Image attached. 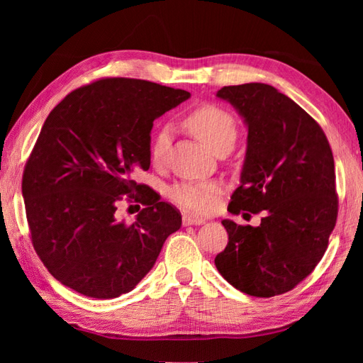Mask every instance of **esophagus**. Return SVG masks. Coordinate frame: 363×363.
Masks as SVG:
<instances>
[{"mask_svg":"<svg viewBox=\"0 0 363 363\" xmlns=\"http://www.w3.org/2000/svg\"><path fill=\"white\" fill-rule=\"evenodd\" d=\"M182 223H184V226H191V225H204L206 220L199 218V217H194V215H184V217H182Z\"/></svg>","mask_w":363,"mask_h":363,"instance_id":"obj_1","label":"esophagus"}]
</instances>
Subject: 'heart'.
I'll list each match as a JSON object with an SVG mask.
<instances>
[{"label": "heart", "mask_w": 363, "mask_h": 363, "mask_svg": "<svg viewBox=\"0 0 363 363\" xmlns=\"http://www.w3.org/2000/svg\"><path fill=\"white\" fill-rule=\"evenodd\" d=\"M184 123L212 151L223 146H234L237 125L233 115L217 104L206 103L191 109ZM169 146V128L162 126L151 143V160L159 165L164 162ZM221 186L215 181H184L169 190V198L182 209L195 213H209L218 203Z\"/></svg>", "instance_id": "heart-1"}]
</instances>
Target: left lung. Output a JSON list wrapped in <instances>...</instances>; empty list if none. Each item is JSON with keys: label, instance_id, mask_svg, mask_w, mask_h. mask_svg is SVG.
Returning <instances> with one entry per match:
<instances>
[{"label": "left lung", "instance_id": "8db88e82", "mask_svg": "<svg viewBox=\"0 0 363 363\" xmlns=\"http://www.w3.org/2000/svg\"><path fill=\"white\" fill-rule=\"evenodd\" d=\"M217 96L248 126L240 186L228 211L264 212V218L256 228L223 220L229 242L215 265L246 295H282L318 265L335 226L333 150L318 123L268 84L228 86Z\"/></svg>", "mask_w": 363, "mask_h": 363}]
</instances>
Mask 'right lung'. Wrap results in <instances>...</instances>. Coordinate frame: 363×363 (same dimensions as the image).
Listing matches in <instances>:
<instances>
[{
	"mask_svg": "<svg viewBox=\"0 0 363 363\" xmlns=\"http://www.w3.org/2000/svg\"><path fill=\"white\" fill-rule=\"evenodd\" d=\"M190 98L156 82L103 78L68 94L50 112L23 172L30 240L56 279L84 296L111 299L133 290L169 234L179 211L137 184L151 164L152 121ZM145 207L128 225L116 204Z\"/></svg>",
	"mask_w": 363,
	"mask_h": 363,
	"instance_id": "add662e5",
	"label": "right lung"
}]
</instances>
